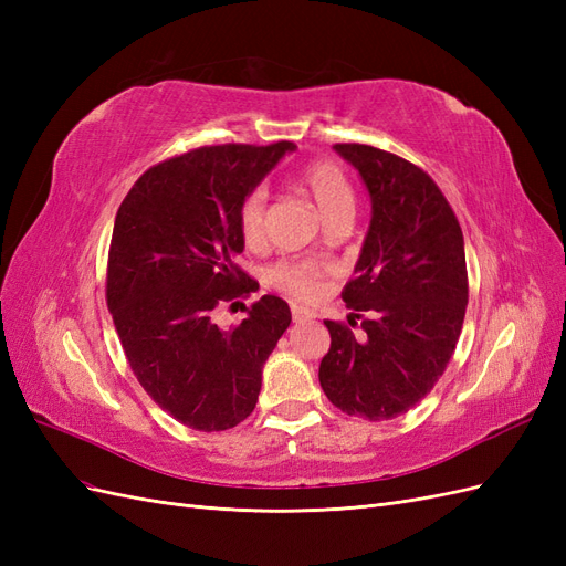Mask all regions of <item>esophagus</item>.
Listing matches in <instances>:
<instances>
[{
	"mask_svg": "<svg viewBox=\"0 0 566 566\" xmlns=\"http://www.w3.org/2000/svg\"><path fill=\"white\" fill-rule=\"evenodd\" d=\"M310 318H312L310 312L302 310V306H297V304H293V321L295 323H304V321H310Z\"/></svg>",
	"mask_w": 566,
	"mask_h": 566,
	"instance_id": "obj_1",
	"label": "esophagus"
}]
</instances>
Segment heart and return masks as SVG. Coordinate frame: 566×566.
<instances>
[{
    "label": "heart",
    "instance_id": "heart-1",
    "mask_svg": "<svg viewBox=\"0 0 566 566\" xmlns=\"http://www.w3.org/2000/svg\"><path fill=\"white\" fill-rule=\"evenodd\" d=\"M302 186L325 221H331L337 214L354 212L352 184L335 165L331 163L310 165L302 172ZM266 217H269V193L264 186H256L243 198L241 212H238V227H241V235L248 248L260 250L266 245ZM325 269L328 266L316 260L285 262L271 271V283L287 295L312 302L321 295Z\"/></svg>",
    "mask_w": 566,
    "mask_h": 566
}]
</instances>
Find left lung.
<instances>
[{
    "label": "left lung",
    "mask_w": 566,
    "mask_h": 566,
    "mask_svg": "<svg viewBox=\"0 0 566 566\" xmlns=\"http://www.w3.org/2000/svg\"><path fill=\"white\" fill-rule=\"evenodd\" d=\"M361 177L370 224L342 300L361 333L323 321L331 349L318 380L347 416L391 420L451 361L468 306L465 243L439 186L420 167L364 144L333 146Z\"/></svg>",
    "instance_id": "8db88e82"
}]
</instances>
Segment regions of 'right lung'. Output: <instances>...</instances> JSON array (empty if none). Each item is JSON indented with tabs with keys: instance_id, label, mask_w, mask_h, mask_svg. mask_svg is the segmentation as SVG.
<instances>
[{
	"instance_id": "add662e5",
	"label": "right lung",
	"mask_w": 566,
	"mask_h": 566,
	"mask_svg": "<svg viewBox=\"0 0 566 566\" xmlns=\"http://www.w3.org/2000/svg\"><path fill=\"white\" fill-rule=\"evenodd\" d=\"M297 146H210L150 167L115 217L108 310L136 380L169 416L200 432L243 422L262 368L290 325V306L264 295L233 328L219 302L256 285L235 266L245 241L243 198Z\"/></svg>"
}]
</instances>
